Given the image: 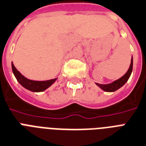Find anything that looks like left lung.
<instances>
[{
    "mask_svg": "<svg viewBox=\"0 0 146 146\" xmlns=\"http://www.w3.org/2000/svg\"><path fill=\"white\" fill-rule=\"evenodd\" d=\"M133 56L131 58V63L129 68L128 71L126 72V73L124 74L123 76H122L120 78L117 79L116 81H113L110 84H98L95 83L100 88V89H102L103 91H106V92H114L116 90L119 89L121 87L125 84L127 82V81L129 78L132 72H133Z\"/></svg>",
    "mask_w": 146,
    "mask_h": 146,
    "instance_id": "8db88e82",
    "label": "left lung"
}]
</instances>
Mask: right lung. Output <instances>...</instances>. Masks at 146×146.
<instances>
[{
	"instance_id": "right-lung-1",
	"label": "right lung",
	"mask_w": 146,
	"mask_h": 146,
	"mask_svg": "<svg viewBox=\"0 0 146 146\" xmlns=\"http://www.w3.org/2000/svg\"><path fill=\"white\" fill-rule=\"evenodd\" d=\"M12 71L14 74V76L17 78V81L21 84V85L30 91L33 92H41L44 91L47 88H48L50 86H52L53 84L55 83V81L57 80V78L54 79H51L48 81H33L30 79L24 77L17 69L16 68L15 66L13 65L12 62Z\"/></svg>"
}]
</instances>
